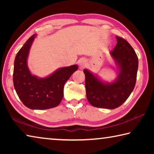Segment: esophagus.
I'll list each match as a JSON object with an SVG mask.
<instances>
[{
  "mask_svg": "<svg viewBox=\"0 0 154 154\" xmlns=\"http://www.w3.org/2000/svg\"><path fill=\"white\" fill-rule=\"evenodd\" d=\"M78 64H79V66L81 68H83V67H85V66H86L87 62H86V60H85V59L82 58V59L79 60V62H78Z\"/></svg>",
  "mask_w": 154,
  "mask_h": 154,
  "instance_id": "1",
  "label": "esophagus"
}]
</instances>
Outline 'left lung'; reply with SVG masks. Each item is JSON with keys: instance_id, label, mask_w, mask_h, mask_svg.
<instances>
[{"instance_id": "1", "label": "left lung", "mask_w": 154, "mask_h": 154, "mask_svg": "<svg viewBox=\"0 0 154 154\" xmlns=\"http://www.w3.org/2000/svg\"><path fill=\"white\" fill-rule=\"evenodd\" d=\"M117 45L110 55L118 66L116 79L109 83L101 79L88 69L83 70L85 77L87 99L98 108L113 109L121 106L133 91L139 66L138 57L127 41L116 36Z\"/></svg>"}]
</instances>
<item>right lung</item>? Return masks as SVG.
Here are the masks:
<instances>
[{"mask_svg": "<svg viewBox=\"0 0 154 154\" xmlns=\"http://www.w3.org/2000/svg\"><path fill=\"white\" fill-rule=\"evenodd\" d=\"M36 36H30L17 52L13 79L15 90L23 104L29 109L41 110L54 108L60 103L65 83L78 69V65L59 68L43 78L32 75L28 66V58Z\"/></svg>", "mask_w": 154, "mask_h": 154, "instance_id": "right-lung-1", "label": "right lung"}]
</instances>
